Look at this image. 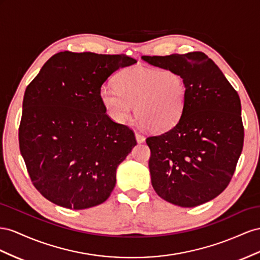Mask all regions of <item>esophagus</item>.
<instances>
[{
    "label": "esophagus",
    "mask_w": 260,
    "mask_h": 260,
    "mask_svg": "<svg viewBox=\"0 0 260 260\" xmlns=\"http://www.w3.org/2000/svg\"><path fill=\"white\" fill-rule=\"evenodd\" d=\"M135 137H136V140H137V143H138V144L145 143L146 138H145V137H144L142 134H139V133H136V134H135Z\"/></svg>",
    "instance_id": "esophagus-1"
}]
</instances>
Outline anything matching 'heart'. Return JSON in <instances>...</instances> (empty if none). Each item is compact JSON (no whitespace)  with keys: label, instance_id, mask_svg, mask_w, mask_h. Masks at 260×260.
<instances>
[{"label":"heart","instance_id":"1","mask_svg":"<svg viewBox=\"0 0 260 260\" xmlns=\"http://www.w3.org/2000/svg\"><path fill=\"white\" fill-rule=\"evenodd\" d=\"M116 87L105 85L99 98L108 115L117 123L135 116L144 128L163 132L171 128L184 112L186 85L179 73L134 66L116 78Z\"/></svg>","mask_w":260,"mask_h":260}]
</instances>
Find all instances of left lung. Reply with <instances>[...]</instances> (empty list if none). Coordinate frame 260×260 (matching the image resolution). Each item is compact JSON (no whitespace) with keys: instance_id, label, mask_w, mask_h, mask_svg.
<instances>
[{"instance_id":"obj_1","label":"left lung","mask_w":260,"mask_h":260,"mask_svg":"<svg viewBox=\"0 0 260 260\" xmlns=\"http://www.w3.org/2000/svg\"><path fill=\"white\" fill-rule=\"evenodd\" d=\"M142 58L177 72L186 85L180 121L146 139L151 151L152 187L173 205L184 208L203 205L226 188L243 149L239 94L203 52Z\"/></svg>"}]
</instances>
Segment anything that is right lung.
<instances>
[{
	"label": "right lung",
	"instance_id": "right-lung-1",
	"mask_svg": "<svg viewBox=\"0 0 260 260\" xmlns=\"http://www.w3.org/2000/svg\"><path fill=\"white\" fill-rule=\"evenodd\" d=\"M136 62L64 51L26 88L19 149L35 187L51 203L81 210L111 195L118 165L137 143L132 129L107 115L99 91L115 71Z\"/></svg>",
	"mask_w": 260,
	"mask_h": 260
}]
</instances>
